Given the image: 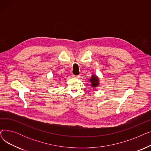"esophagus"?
<instances>
[{"mask_svg":"<svg viewBox=\"0 0 151 151\" xmlns=\"http://www.w3.org/2000/svg\"><path fill=\"white\" fill-rule=\"evenodd\" d=\"M72 76L74 77V78H78L80 77V75H73Z\"/></svg>","mask_w":151,"mask_h":151,"instance_id":"34e87169","label":"esophagus"}]
</instances>
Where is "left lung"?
I'll list each match as a JSON object with an SVG mask.
<instances>
[{
  "label": "left lung",
  "instance_id": "8db88e82",
  "mask_svg": "<svg viewBox=\"0 0 151 151\" xmlns=\"http://www.w3.org/2000/svg\"><path fill=\"white\" fill-rule=\"evenodd\" d=\"M90 81L91 82V86L93 88H96V87L99 86V78L96 75H92L91 79H90Z\"/></svg>",
  "mask_w": 151,
  "mask_h": 151
}]
</instances>
